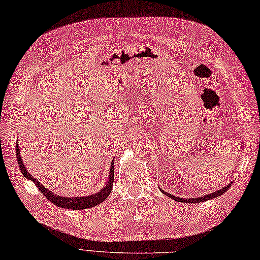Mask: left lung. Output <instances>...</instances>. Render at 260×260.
<instances>
[{
  "label": "left lung",
  "mask_w": 260,
  "mask_h": 260,
  "mask_svg": "<svg viewBox=\"0 0 260 260\" xmlns=\"http://www.w3.org/2000/svg\"><path fill=\"white\" fill-rule=\"evenodd\" d=\"M231 185H232V182L230 183L229 185H225L224 187H221L220 189H217V191H215V192H213V193H210V194H207V195H203V196H199V198H188V199H181V198H176V196H173L172 194H170V193H168V192H164L163 189H161V192L162 193H164L166 194L167 196H169L170 199H173V200H175L176 202H181V203H202V202H205V201H210V200H212V199H215V198H218V196H220V195H223L227 189H229L230 187H231Z\"/></svg>",
  "instance_id": "obj_1"
}]
</instances>
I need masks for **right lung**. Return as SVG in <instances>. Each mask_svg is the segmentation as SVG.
<instances>
[{"instance_id": "1", "label": "right lung", "mask_w": 260, "mask_h": 260, "mask_svg": "<svg viewBox=\"0 0 260 260\" xmlns=\"http://www.w3.org/2000/svg\"><path fill=\"white\" fill-rule=\"evenodd\" d=\"M20 144H16V157H17V163L18 167H20V170L22 174L24 175L25 179H28L30 181H33L35 183V185L37 188L40 189L41 193L43 195H45L46 198L52 202V203L58 207L62 208H68V210H86V208H90L96 206L108 198L111 189H112V184H113V159L110 166V171H109V176L108 180L106 182V185L100 189L99 192L93 193L91 195H87V196H76V198H65V196H60L53 193V191L46 188L44 186L41 182L37 181L33 175H31L28 171L26 170V167L24 166V163L22 161V156L20 153Z\"/></svg>"}]
</instances>
